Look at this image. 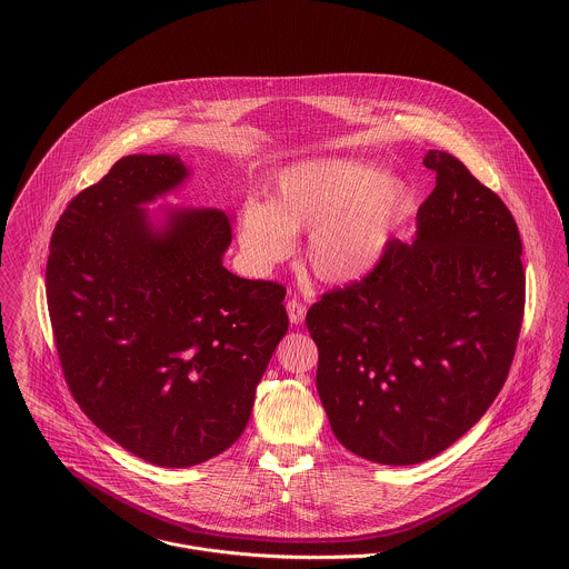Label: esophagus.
Here are the masks:
<instances>
[{
    "label": "esophagus",
    "instance_id": "34e87169",
    "mask_svg": "<svg viewBox=\"0 0 569 569\" xmlns=\"http://www.w3.org/2000/svg\"><path fill=\"white\" fill-rule=\"evenodd\" d=\"M287 313H289V322H291V325H302L305 318H307V307H305L298 298H291V300L287 302Z\"/></svg>",
    "mask_w": 569,
    "mask_h": 569
}]
</instances>
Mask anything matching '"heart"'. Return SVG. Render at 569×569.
I'll use <instances>...</instances> for the list:
<instances>
[{
  "mask_svg": "<svg viewBox=\"0 0 569 569\" xmlns=\"http://www.w3.org/2000/svg\"><path fill=\"white\" fill-rule=\"evenodd\" d=\"M409 188L357 160H311L287 168L273 201H247L239 243L258 267L284 260L296 234L309 232L305 262L325 284H350L368 276L406 217Z\"/></svg>",
  "mask_w": 569,
  "mask_h": 569,
  "instance_id": "obj_1",
  "label": "heart"
}]
</instances>
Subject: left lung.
<instances>
[{"instance_id": "left-lung-1", "label": "left lung", "mask_w": 569, "mask_h": 569, "mask_svg": "<svg viewBox=\"0 0 569 569\" xmlns=\"http://www.w3.org/2000/svg\"><path fill=\"white\" fill-rule=\"evenodd\" d=\"M436 188L411 243L307 313L335 438L392 467L425 462L487 411L508 377L526 305L521 237L465 163L429 151Z\"/></svg>"}]
</instances>
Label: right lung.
<instances>
[{
    "label": "right lung",
    "mask_w": 569,
    "mask_h": 569,
    "mask_svg": "<svg viewBox=\"0 0 569 569\" xmlns=\"http://www.w3.org/2000/svg\"><path fill=\"white\" fill-rule=\"evenodd\" d=\"M177 156H127L61 214L46 269L57 352L87 418L168 469L243 433L256 386L289 328L287 289L223 267L232 219L142 208L179 188Z\"/></svg>",
    "instance_id": "1"
}]
</instances>
